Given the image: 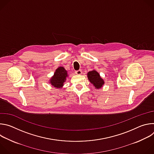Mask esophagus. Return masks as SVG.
<instances>
[{"mask_svg":"<svg viewBox=\"0 0 154 154\" xmlns=\"http://www.w3.org/2000/svg\"><path fill=\"white\" fill-rule=\"evenodd\" d=\"M75 72L77 75H80V74H82V71L81 70H78V71H75Z\"/></svg>","mask_w":154,"mask_h":154,"instance_id":"1","label":"esophagus"}]
</instances>
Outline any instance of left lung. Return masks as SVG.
Instances as JSON below:
<instances>
[{
	"instance_id": "left-lung-1",
	"label": "left lung",
	"mask_w": 154,
	"mask_h": 154,
	"mask_svg": "<svg viewBox=\"0 0 154 154\" xmlns=\"http://www.w3.org/2000/svg\"><path fill=\"white\" fill-rule=\"evenodd\" d=\"M88 78L97 89L100 88L104 83L103 80L100 77L99 74L96 71H91L88 73Z\"/></svg>"
}]
</instances>
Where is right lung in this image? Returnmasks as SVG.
<instances>
[{"label":"right lung","mask_w":154,"mask_h":154,"mask_svg":"<svg viewBox=\"0 0 154 154\" xmlns=\"http://www.w3.org/2000/svg\"><path fill=\"white\" fill-rule=\"evenodd\" d=\"M67 71L63 67L58 68L55 72L54 75L51 79V83L57 88L61 87L63 85V83L66 80V77H68Z\"/></svg>","instance_id":"obj_1"}]
</instances>
